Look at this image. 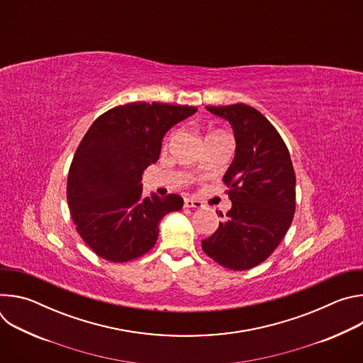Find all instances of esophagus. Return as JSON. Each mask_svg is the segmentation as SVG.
<instances>
[{"label":"esophagus","instance_id":"esophagus-1","mask_svg":"<svg viewBox=\"0 0 363 363\" xmlns=\"http://www.w3.org/2000/svg\"><path fill=\"white\" fill-rule=\"evenodd\" d=\"M184 206L185 208H201L202 203L196 199H192V198H185L184 201Z\"/></svg>","mask_w":363,"mask_h":363}]
</instances>
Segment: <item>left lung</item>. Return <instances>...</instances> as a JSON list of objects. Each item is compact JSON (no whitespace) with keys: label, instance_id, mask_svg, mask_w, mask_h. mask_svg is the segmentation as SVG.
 <instances>
[{"label":"left lung","instance_id":"8db88e82","mask_svg":"<svg viewBox=\"0 0 363 363\" xmlns=\"http://www.w3.org/2000/svg\"><path fill=\"white\" fill-rule=\"evenodd\" d=\"M206 111L231 123L237 147L223 178L233 206L217 231L202 240V250L225 269L248 270L270 257L290 228L296 174L283 138L257 109L237 103Z\"/></svg>","mask_w":363,"mask_h":363}]
</instances>
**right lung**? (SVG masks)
<instances>
[{
	"label": "right lung",
	"mask_w": 363,
	"mask_h": 363,
	"mask_svg": "<svg viewBox=\"0 0 363 363\" xmlns=\"http://www.w3.org/2000/svg\"><path fill=\"white\" fill-rule=\"evenodd\" d=\"M194 106L136 101L100 115L83 136L67 177L76 231L101 258L126 263L158 240L161 220L184 199L142 194V174L160 158L164 135Z\"/></svg>",
	"instance_id": "add662e5"
}]
</instances>
